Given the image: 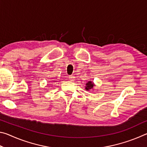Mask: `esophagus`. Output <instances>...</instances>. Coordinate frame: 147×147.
<instances>
[{"mask_svg":"<svg viewBox=\"0 0 147 147\" xmlns=\"http://www.w3.org/2000/svg\"><path fill=\"white\" fill-rule=\"evenodd\" d=\"M74 78H75V77H74L73 75H71L69 76V79L70 81H74Z\"/></svg>","mask_w":147,"mask_h":147,"instance_id":"34e87169","label":"esophagus"}]
</instances>
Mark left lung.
Segmentation results:
<instances>
[{
    "instance_id": "obj_1",
    "label": "left lung",
    "mask_w": 147,
    "mask_h": 147,
    "mask_svg": "<svg viewBox=\"0 0 147 147\" xmlns=\"http://www.w3.org/2000/svg\"><path fill=\"white\" fill-rule=\"evenodd\" d=\"M94 86V83L93 82H91V81H89L88 83L86 84V89L87 91H89L90 89H92L93 88V87Z\"/></svg>"
}]
</instances>
